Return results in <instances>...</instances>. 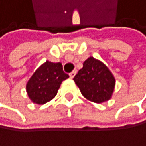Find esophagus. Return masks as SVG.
Returning a JSON list of instances; mask_svg holds the SVG:
<instances>
[{
  "label": "esophagus",
  "instance_id": "34e87169",
  "mask_svg": "<svg viewBox=\"0 0 146 146\" xmlns=\"http://www.w3.org/2000/svg\"><path fill=\"white\" fill-rule=\"evenodd\" d=\"M75 74H76V71H72V72H70V77L71 78H74Z\"/></svg>",
  "mask_w": 146,
  "mask_h": 146
}]
</instances>
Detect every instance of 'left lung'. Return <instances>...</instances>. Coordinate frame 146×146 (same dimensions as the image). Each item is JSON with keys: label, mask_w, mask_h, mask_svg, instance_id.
<instances>
[{"label": "left lung", "mask_w": 146, "mask_h": 146, "mask_svg": "<svg viewBox=\"0 0 146 146\" xmlns=\"http://www.w3.org/2000/svg\"><path fill=\"white\" fill-rule=\"evenodd\" d=\"M74 81L82 95L96 103L110 100L115 84V77L109 69L92 57L83 63V68L74 77Z\"/></svg>", "instance_id": "left-lung-1"}]
</instances>
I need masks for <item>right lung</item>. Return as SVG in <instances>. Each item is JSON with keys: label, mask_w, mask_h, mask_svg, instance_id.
<instances>
[{"label": "right lung", "mask_w": 146, "mask_h": 146, "mask_svg": "<svg viewBox=\"0 0 146 146\" xmlns=\"http://www.w3.org/2000/svg\"><path fill=\"white\" fill-rule=\"evenodd\" d=\"M68 77L69 75L63 72L60 62H44L27 83L28 96L34 103L44 104L57 95L61 82Z\"/></svg>", "instance_id": "right-lung-1"}]
</instances>
